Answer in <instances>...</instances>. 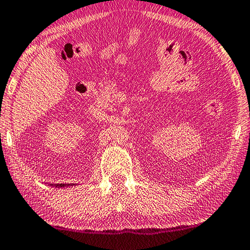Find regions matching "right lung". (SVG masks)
I'll use <instances>...</instances> for the list:
<instances>
[{
  "label": "right lung",
  "instance_id": "add662e5",
  "mask_svg": "<svg viewBox=\"0 0 250 250\" xmlns=\"http://www.w3.org/2000/svg\"><path fill=\"white\" fill-rule=\"evenodd\" d=\"M49 186L51 187H55V188H63V187H69V186H73V185H70V184H49Z\"/></svg>",
  "mask_w": 250,
  "mask_h": 250
}]
</instances>
